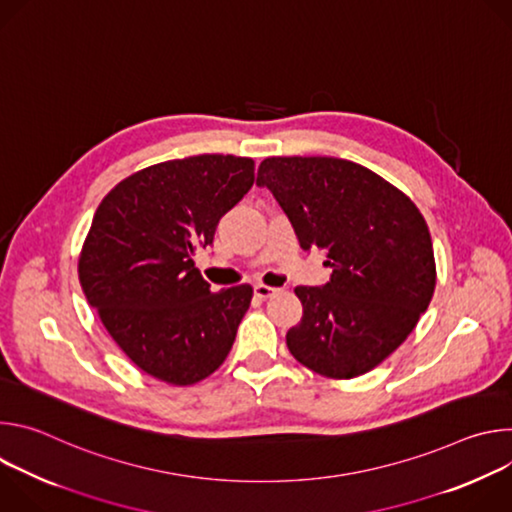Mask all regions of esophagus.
<instances>
[{
  "label": "esophagus",
  "instance_id": "esophagus-1",
  "mask_svg": "<svg viewBox=\"0 0 512 512\" xmlns=\"http://www.w3.org/2000/svg\"><path fill=\"white\" fill-rule=\"evenodd\" d=\"M253 289H255V296H257V298H261V300L271 298V296L275 294V291H277L275 287H269V285H263V283H257Z\"/></svg>",
  "mask_w": 512,
  "mask_h": 512
}]
</instances>
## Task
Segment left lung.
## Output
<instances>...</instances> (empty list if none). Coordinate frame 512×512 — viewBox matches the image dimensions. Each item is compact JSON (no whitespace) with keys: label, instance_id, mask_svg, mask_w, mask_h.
<instances>
[{"label":"left lung","instance_id":"left-lung-1","mask_svg":"<svg viewBox=\"0 0 512 512\" xmlns=\"http://www.w3.org/2000/svg\"><path fill=\"white\" fill-rule=\"evenodd\" d=\"M304 251L332 267L322 287H296L304 306L285 342L328 379L373 371L411 334L435 289L425 218L399 188L340 158H267L257 172Z\"/></svg>","mask_w":512,"mask_h":512}]
</instances>
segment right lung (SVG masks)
<instances>
[{
  "mask_svg": "<svg viewBox=\"0 0 512 512\" xmlns=\"http://www.w3.org/2000/svg\"><path fill=\"white\" fill-rule=\"evenodd\" d=\"M253 180L251 158L202 154L139 170L101 200L79 279L111 338L150 377L194 385L231 352L253 287L210 291L192 257Z\"/></svg>",
  "mask_w": 512,
  "mask_h": 512,
  "instance_id": "obj_1",
  "label": "right lung"
}]
</instances>
